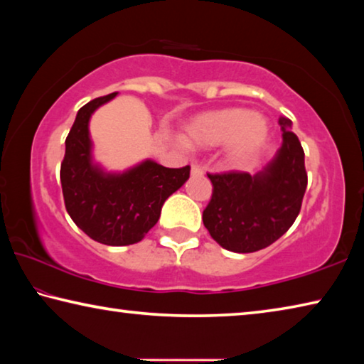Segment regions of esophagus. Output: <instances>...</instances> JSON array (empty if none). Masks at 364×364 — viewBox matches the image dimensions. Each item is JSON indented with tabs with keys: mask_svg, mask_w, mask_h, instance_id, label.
<instances>
[{
	"mask_svg": "<svg viewBox=\"0 0 364 364\" xmlns=\"http://www.w3.org/2000/svg\"><path fill=\"white\" fill-rule=\"evenodd\" d=\"M191 175H193V176H202V175H204V170H202L199 165H193V167H191Z\"/></svg>",
	"mask_w": 364,
	"mask_h": 364,
	"instance_id": "obj_1",
	"label": "esophagus"
}]
</instances>
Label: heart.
<instances>
[{
    "mask_svg": "<svg viewBox=\"0 0 364 364\" xmlns=\"http://www.w3.org/2000/svg\"><path fill=\"white\" fill-rule=\"evenodd\" d=\"M269 125L263 115L245 107H225L199 114L184 125L183 143L210 149L223 144V157L230 167L250 164L267 144Z\"/></svg>",
    "mask_w": 364,
    "mask_h": 364,
    "instance_id": "obj_1",
    "label": "heart"
}]
</instances>
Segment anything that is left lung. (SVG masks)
Listing matches in <instances>:
<instances>
[{
  "mask_svg": "<svg viewBox=\"0 0 364 364\" xmlns=\"http://www.w3.org/2000/svg\"><path fill=\"white\" fill-rule=\"evenodd\" d=\"M281 149L257 175L208 173L212 199L202 220L221 247L237 254L262 250L294 225L306 189L305 154L292 122L281 117Z\"/></svg>",
  "mask_w": 364,
  "mask_h": 364,
  "instance_id": "left-lung-1",
  "label": "left lung"
}]
</instances>
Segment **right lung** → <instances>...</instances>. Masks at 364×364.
<instances>
[{
    "instance_id": "right-lung-1",
    "label": "right lung",
    "mask_w": 364,
    "mask_h": 364,
    "mask_svg": "<svg viewBox=\"0 0 364 364\" xmlns=\"http://www.w3.org/2000/svg\"><path fill=\"white\" fill-rule=\"evenodd\" d=\"M117 93L96 97L78 110L65 139L60 184L65 208L80 230L106 245H130L157 223L164 202L188 181L191 167L167 168L144 160L123 173L93 162L90 119Z\"/></svg>"
}]
</instances>
